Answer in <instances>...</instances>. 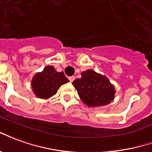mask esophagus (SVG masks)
I'll list each match as a JSON object with an SVG mask.
<instances>
[{
  "instance_id": "34e87169",
  "label": "esophagus",
  "mask_w": 152,
  "mask_h": 152,
  "mask_svg": "<svg viewBox=\"0 0 152 152\" xmlns=\"http://www.w3.org/2000/svg\"><path fill=\"white\" fill-rule=\"evenodd\" d=\"M75 76H71V77H69V82H71V83L73 82V81L75 80Z\"/></svg>"
}]
</instances>
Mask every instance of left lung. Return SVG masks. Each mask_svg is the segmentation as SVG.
I'll use <instances>...</instances> for the list:
<instances>
[{
	"mask_svg": "<svg viewBox=\"0 0 152 152\" xmlns=\"http://www.w3.org/2000/svg\"><path fill=\"white\" fill-rule=\"evenodd\" d=\"M80 78L73 82L74 87L84 104L88 107L108 104L113 100L115 88L107 77L87 69L82 73Z\"/></svg>",
	"mask_w": 152,
	"mask_h": 152,
	"instance_id": "1",
	"label": "left lung"
}]
</instances>
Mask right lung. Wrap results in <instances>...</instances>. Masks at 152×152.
Returning <instances> with one entry per match:
<instances>
[{
	"instance_id": "1",
	"label": "right lung",
	"mask_w": 152,
	"mask_h": 152,
	"mask_svg": "<svg viewBox=\"0 0 152 152\" xmlns=\"http://www.w3.org/2000/svg\"><path fill=\"white\" fill-rule=\"evenodd\" d=\"M68 82L63 72L56 71L53 66L48 65L43 71L35 74L31 80V87L38 98L48 99L57 92L61 85Z\"/></svg>"
}]
</instances>
